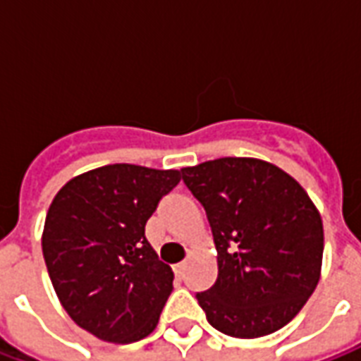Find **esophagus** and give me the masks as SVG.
<instances>
[{"label": "esophagus", "instance_id": "1", "mask_svg": "<svg viewBox=\"0 0 361 361\" xmlns=\"http://www.w3.org/2000/svg\"><path fill=\"white\" fill-rule=\"evenodd\" d=\"M185 269H188V263H178V265H173L176 276H183V274H185Z\"/></svg>", "mask_w": 361, "mask_h": 361}]
</instances>
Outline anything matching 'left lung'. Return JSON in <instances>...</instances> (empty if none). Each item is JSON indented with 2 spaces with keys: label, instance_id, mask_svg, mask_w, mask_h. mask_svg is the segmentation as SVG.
Segmentation results:
<instances>
[{
  "label": "left lung",
  "instance_id": "obj_1",
  "mask_svg": "<svg viewBox=\"0 0 361 361\" xmlns=\"http://www.w3.org/2000/svg\"><path fill=\"white\" fill-rule=\"evenodd\" d=\"M211 224L219 279L197 302L216 331L259 338L288 325L321 279L323 220L305 189L259 158L181 168Z\"/></svg>",
  "mask_w": 361,
  "mask_h": 361
}]
</instances>
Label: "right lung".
Here are the masks:
<instances>
[{
    "label": "right lung",
    "mask_w": 361,
    "mask_h": 361,
    "mask_svg": "<svg viewBox=\"0 0 361 361\" xmlns=\"http://www.w3.org/2000/svg\"><path fill=\"white\" fill-rule=\"evenodd\" d=\"M180 170L108 164L75 176L54 197L42 253L67 315L96 338L129 344L158 325L173 272L145 238Z\"/></svg>",
    "instance_id": "right-lung-1"
}]
</instances>
